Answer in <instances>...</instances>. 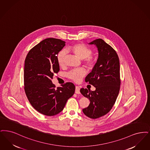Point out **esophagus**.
<instances>
[{
    "mask_svg": "<svg viewBox=\"0 0 150 150\" xmlns=\"http://www.w3.org/2000/svg\"><path fill=\"white\" fill-rule=\"evenodd\" d=\"M75 93H77V94H79L80 93V88L78 86H76Z\"/></svg>",
    "mask_w": 150,
    "mask_h": 150,
    "instance_id": "obj_1",
    "label": "esophagus"
}]
</instances>
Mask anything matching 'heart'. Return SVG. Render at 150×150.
Listing matches in <instances>:
<instances>
[{
	"instance_id": "1",
	"label": "heart",
	"mask_w": 150,
	"mask_h": 150,
	"mask_svg": "<svg viewBox=\"0 0 150 150\" xmlns=\"http://www.w3.org/2000/svg\"><path fill=\"white\" fill-rule=\"evenodd\" d=\"M68 52H73L79 58L84 60V64L88 68L93 69L96 64V59L92 54V50L84 44L79 43L69 46L67 48ZM67 52L64 50H61L57 55V61L59 65L61 67L65 64V57ZM86 74V71L84 68L72 70L67 74L68 78L75 82H79Z\"/></svg>"
}]
</instances>
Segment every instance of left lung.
I'll list each match as a JSON object with an SVG mask.
<instances>
[{
    "mask_svg": "<svg viewBox=\"0 0 150 150\" xmlns=\"http://www.w3.org/2000/svg\"><path fill=\"white\" fill-rule=\"evenodd\" d=\"M90 44L97 46L98 58L85 81L96 90L92 91L82 88L80 92L90 101L88 106L83 109V113L95 119L108 114L116 101L120 86V63L115 50L103 40H95Z\"/></svg>",
    "mask_w": 150,
    "mask_h": 150,
    "instance_id": "1",
    "label": "left lung"
}]
</instances>
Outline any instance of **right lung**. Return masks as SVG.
Returning <instances> with one entry per match:
<instances>
[{"label": "right lung", "instance_id": "right-lung-1", "mask_svg": "<svg viewBox=\"0 0 150 150\" xmlns=\"http://www.w3.org/2000/svg\"><path fill=\"white\" fill-rule=\"evenodd\" d=\"M61 40L48 38L35 46L25 61L24 89L33 108L46 116H54L63 110L67 100L73 95L75 86L67 82L56 87L52 83L59 65L57 55L65 45Z\"/></svg>", "mask_w": 150, "mask_h": 150}]
</instances>
